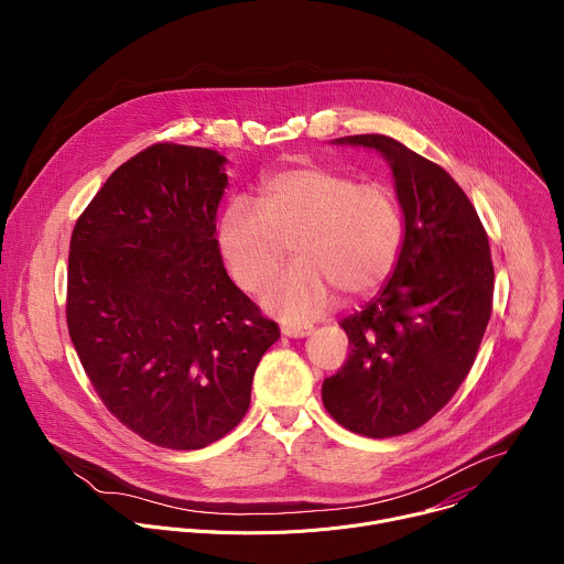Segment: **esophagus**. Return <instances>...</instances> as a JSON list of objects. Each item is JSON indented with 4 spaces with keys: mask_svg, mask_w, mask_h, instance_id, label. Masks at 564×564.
Listing matches in <instances>:
<instances>
[{
    "mask_svg": "<svg viewBox=\"0 0 564 564\" xmlns=\"http://www.w3.org/2000/svg\"><path fill=\"white\" fill-rule=\"evenodd\" d=\"M314 328L312 326H283L281 333L285 337H292V339H301V337H307Z\"/></svg>",
    "mask_w": 564,
    "mask_h": 564,
    "instance_id": "esophagus-1",
    "label": "esophagus"
}]
</instances>
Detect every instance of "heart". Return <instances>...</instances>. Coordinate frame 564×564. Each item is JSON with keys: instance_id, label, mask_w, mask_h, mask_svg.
I'll list each match as a JSON object with an SVG mask.
<instances>
[{"instance_id": "obj_1", "label": "heart", "mask_w": 564, "mask_h": 564, "mask_svg": "<svg viewBox=\"0 0 564 564\" xmlns=\"http://www.w3.org/2000/svg\"><path fill=\"white\" fill-rule=\"evenodd\" d=\"M404 238V212L390 187L324 165L268 174L257 205L234 198L216 223L220 259L250 294L265 288L285 257L283 243L292 240L296 263L263 294L265 310L288 324L316 316L335 290L344 299L379 290L397 268Z\"/></svg>"}]
</instances>
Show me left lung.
I'll return each mask as SVG.
<instances>
[{
    "label": "left lung",
    "instance_id": "8db88e82",
    "mask_svg": "<svg viewBox=\"0 0 564 564\" xmlns=\"http://www.w3.org/2000/svg\"><path fill=\"white\" fill-rule=\"evenodd\" d=\"M337 142L383 153L406 238L379 296L341 321L350 352L321 397L344 429L394 437L437 415L477 357L494 307L489 236L462 187L424 155L379 133Z\"/></svg>",
    "mask_w": 564,
    "mask_h": 564
}]
</instances>
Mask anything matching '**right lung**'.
Wrapping results in <instances>:
<instances>
[{
    "label": "right lung",
    "instance_id": "right-lung-1",
    "mask_svg": "<svg viewBox=\"0 0 564 564\" xmlns=\"http://www.w3.org/2000/svg\"><path fill=\"white\" fill-rule=\"evenodd\" d=\"M225 158L155 142L79 214L66 326L107 411L174 451L227 435L250 409L254 370L281 337L223 268L216 212Z\"/></svg>",
    "mask_w": 564,
    "mask_h": 564
}]
</instances>
